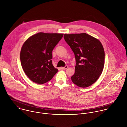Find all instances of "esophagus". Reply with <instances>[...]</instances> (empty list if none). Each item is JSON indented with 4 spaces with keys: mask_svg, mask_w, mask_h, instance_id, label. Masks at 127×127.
<instances>
[{
    "mask_svg": "<svg viewBox=\"0 0 127 127\" xmlns=\"http://www.w3.org/2000/svg\"><path fill=\"white\" fill-rule=\"evenodd\" d=\"M68 67V66L67 65H66L64 67H60V68L61 69H63V70H64V69H67V68Z\"/></svg>",
    "mask_w": 127,
    "mask_h": 127,
    "instance_id": "34e87169",
    "label": "esophagus"
}]
</instances>
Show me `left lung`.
Listing matches in <instances>:
<instances>
[{"label": "left lung", "instance_id": "1", "mask_svg": "<svg viewBox=\"0 0 127 127\" xmlns=\"http://www.w3.org/2000/svg\"><path fill=\"white\" fill-rule=\"evenodd\" d=\"M64 38L76 60L73 83L81 88L90 86L98 80L104 68L105 52L102 43L86 33L64 34Z\"/></svg>", "mask_w": 127, "mask_h": 127}]
</instances>
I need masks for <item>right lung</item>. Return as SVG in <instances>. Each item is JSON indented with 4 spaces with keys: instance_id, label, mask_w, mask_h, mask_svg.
Segmentation results:
<instances>
[{
    "instance_id": "1",
    "label": "right lung",
    "mask_w": 127,
    "mask_h": 127,
    "mask_svg": "<svg viewBox=\"0 0 127 127\" xmlns=\"http://www.w3.org/2000/svg\"><path fill=\"white\" fill-rule=\"evenodd\" d=\"M63 34L38 33L28 38L20 51V62L26 75L38 84L51 80L58 71L52 64V52Z\"/></svg>"
}]
</instances>
